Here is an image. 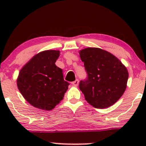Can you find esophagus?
<instances>
[{
    "label": "esophagus",
    "mask_w": 146,
    "mask_h": 146,
    "mask_svg": "<svg viewBox=\"0 0 146 146\" xmlns=\"http://www.w3.org/2000/svg\"><path fill=\"white\" fill-rule=\"evenodd\" d=\"M78 83H79V80H78V79H77V80H75V81L72 82V85H74V86H78Z\"/></svg>",
    "instance_id": "esophagus-1"
}]
</instances>
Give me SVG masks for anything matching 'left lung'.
I'll use <instances>...</instances> for the list:
<instances>
[{
  "instance_id": "left-lung-1",
  "label": "left lung",
  "mask_w": 146,
  "mask_h": 146,
  "mask_svg": "<svg viewBox=\"0 0 146 146\" xmlns=\"http://www.w3.org/2000/svg\"><path fill=\"white\" fill-rule=\"evenodd\" d=\"M80 56L87 73L86 78L79 83L85 100L95 108L113 105L126 88V68L117 57L101 48H86L80 51Z\"/></svg>"
}]
</instances>
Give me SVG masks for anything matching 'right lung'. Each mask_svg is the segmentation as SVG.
<instances>
[{
    "instance_id": "add662e5",
    "label": "right lung",
    "mask_w": 146,
    "mask_h": 146,
    "mask_svg": "<svg viewBox=\"0 0 146 146\" xmlns=\"http://www.w3.org/2000/svg\"><path fill=\"white\" fill-rule=\"evenodd\" d=\"M59 51L48 50L35 55L20 70L17 88L25 99L36 108L51 110L63 99L70 85L55 63Z\"/></svg>"
}]
</instances>
